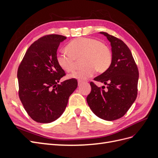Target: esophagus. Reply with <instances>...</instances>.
<instances>
[{"label":"esophagus","instance_id":"obj_1","mask_svg":"<svg viewBox=\"0 0 158 158\" xmlns=\"http://www.w3.org/2000/svg\"><path fill=\"white\" fill-rule=\"evenodd\" d=\"M84 81H82V80H78V84L79 86H80V85H82V84H84Z\"/></svg>","mask_w":158,"mask_h":158}]
</instances>
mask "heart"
<instances>
[{"label": "heart", "instance_id": "1", "mask_svg": "<svg viewBox=\"0 0 158 158\" xmlns=\"http://www.w3.org/2000/svg\"><path fill=\"white\" fill-rule=\"evenodd\" d=\"M66 49L67 52L61 51L57 53V64L66 73H71L76 69L77 61L82 59L84 67L70 75V78L78 80L92 77L96 71L105 73L112 63L109 47L94 38H77L70 41Z\"/></svg>", "mask_w": 158, "mask_h": 158}]
</instances>
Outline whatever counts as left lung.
Returning <instances> with one entry per match:
<instances>
[{"mask_svg":"<svg viewBox=\"0 0 158 158\" xmlns=\"http://www.w3.org/2000/svg\"><path fill=\"white\" fill-rule=\"evenodd\" d=\"M100 33L111 43L112 63L105 73L94 79L107 86L98 87L91 82L92 91L86 99L95 115L106 121H114L125 115L135 102L139 73L125 43L106 32Z\"/></svg>","mask_w":158,"mask_h":158,"instance_id":"obj_1","label":"left lung"}]
</instances>
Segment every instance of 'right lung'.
<instances>
[{
    "label": "right lung",
    "mask_w": 158,
    "mask_h": 158,
    "mask_svg": "<svg viewBox=\"0 0 158 158\" xmlns=\"http://www.w3.org/2000/svg\"><path fill=\"white\" fill-rule=\"evenodd\" d=\"M65 36L40 37L30 46L18 66V95L33 121L48 123L61 116L70 95L78 86L76 78L59 84L66 75L56 62V51Z\"/></svg>",
    "instance_id": "add662e5"
}]
</instances>
